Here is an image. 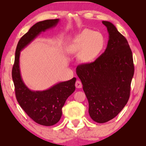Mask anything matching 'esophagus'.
<instances>
[{"label": "esophagus", "mask_w": 146, "mask_h": 146, "mask_svg": "<svg viewBox=\"0 0 146 146\" xmlns=\"http://www.w3.org/2000/svg\"><path fill=\"white\" fill-rule=\"evenodd\" d=\"M75 86L76 88H81L82 86V82H80V80H76V82H75Z\"/></svg>", "instance_id": "34e87169"}]
</instances>
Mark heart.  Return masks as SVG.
<instances>
[{"label":"heart","instance_id":"obj_1","mask_svg":"<svg viewBox=\"0 0 146 146\" xmlns=\"http://www.w3.org/2000/svg\"><path fill=\"white\" fill-rule=\"evenodd\" d=\"M104 38L99 32L84 29L76 35L67 48L71 54L77 53V60L81 64H89L99 55L104 47Z\"/></svg>","mask_w":146,"mask_h":146}]
</instances>
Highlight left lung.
<instances>
[{"mask_svg": "<svg viewBox=\"0 0 146 146\" xmlns=\"http://www.w3.org/2000/svg\"><path fill=\"white\" fill-rule=\"evenodd\" d=\"M102 24L109 33L105 51L93 62L76 69L89 102V114L98 123L113 119L126 105L134 75L132 51L126 38L111 23Z\"/></svg>", "mask_w": 146, "mask_h": 146, "instance_id": "1", "label": "left lung"}]
</instances>
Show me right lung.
I'll return each mask as SVG.
<instances>
[{"instance_id":"right-lung-1","label":"right lung","mask_w":146,"mask_h":146,"mask_svg":"<svg viewBox=\"0 0 146 146\" xmlns=\"http://www.w3.org/2000/svg\"><path fill=\"white\" fill-rule=\"evenodd\" d=\"M60 19L38 22L22 36L17 44L14 65L12 69L17 100L31 119L38 124L51 126L57 123L62 117V108L66 100L75 90L76 78L60 82L43 91H33L27 87L20 70L21 51L29 45L42 32L57 25Z\"/></svg>"}]
</instances>
